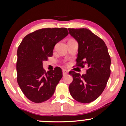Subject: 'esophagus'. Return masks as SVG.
Returning <instances> with one entry per match:
<instances>
[{
	"label": "esophagus",
	"instance_id": "1",
	"mask_svg": "<svg viewBox=\"0 0 126 126\" xmlns=\"http://www.w3.org/2000/svg\"><path fill=\"white\" fill-rule=\"evenodd\" d=\"M68 70H65V69H63V76H66L67 75H68Z\"/></svg>",
	"mask_w": 126,
	"mask_h": 126
}]
</instances>
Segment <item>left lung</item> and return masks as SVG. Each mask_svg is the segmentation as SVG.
I'll use <instances>...</instances> for the list:
<instances>
[{"label": "left lung", "instance_id": "1", "mask_svg": "<svg viewBox=\"0 0 126 126\" xmlns=\"http://www.w3.org/2000/svg\"><path fill=\"white\" fill-rule=\"evenodd\" d=\"M70 35L79 44L76 66L87 67L80 76L69 72L73 77L69 89L72 97L82 103L95 100L102 94L111 74V58L103 39L87 29H68Z\"/></svg>", "mask_w": 126, "mask_h": 126}]
</instances>
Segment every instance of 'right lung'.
<instances>
[{"mask_svg":"<svg viewBox=\"0 0 126 126\" xmlns=\"http://www.w3.org/2000/svg\"><path fill=\"white\" fill-rule=\"evenodd\" d=\"M69 34L66 28L41 29L24 37L17 50V82L27 99L40 103L49 99L63 77L59 67L46 72L44 61L53 56L57 43Z\"/></svg>","mask_w":126,"mask_h":126,"instance_id":"add662e5","label":"right lung"}]
</instances>
